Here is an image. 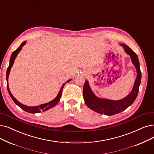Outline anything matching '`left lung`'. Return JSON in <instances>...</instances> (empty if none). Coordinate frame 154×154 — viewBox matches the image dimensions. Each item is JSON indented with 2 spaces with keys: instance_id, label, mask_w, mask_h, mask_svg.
Listing matches in <instances>:
<instances>
[{
  "instance_id": "obj_1",
  "label": "left lung",
  "mask_w": 154,
  "mask_h": 154,
  "mask_svg": "<svg viewBox=\"0 0 154 154\" xmlns=\"http://www.w3.org/2000/svg\"><path fill=\"white\" fill-rule=\"evenodd\" d=\"M123 46L125 51L128 54L131 58L133 64L135 65L137 69V76L135 81L131 92L123 99L118 101H112L109 99H100L97 97L91 91L89 83L85 81L83 88V96L85 103L90 109L100 114L112 116L122 112L125 110L134 102L139 91V86L141 82L142 73L140 71L139 60L137 55L133 51L129 46L125 44H120Z\"/></svg>"
}]
</instances>
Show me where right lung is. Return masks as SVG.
Wrapping results in <instances>:
<instances>
[{
	"instance_id": "obj_1",
	"label": "right lung",
	"mask_w": 154,
	"mask_h": 154,
	"mask_svg": "<svg viewBox=\"0 0 154 154\" xmlns=\"http://www.w3.org/2000/svg\"><path fill=\"white\" fill-rule=\"evenodd\" d=\"M26 44V42H24L23 43H21V45L19 46V47L16 50L14 51H13L12 55H11V59H10V62H9V65L8 66V70H7V73H6V80H7V88H8V91L9 92V94L10 96L11 97V98L12 99L13 101H14V102L16 103V104H17L19 107H20L21 109H23L24 111H26V112H30V113H37V112H42V111H46L48 110L51 108H53V107H54L58 103V101H60V97H61V96H62V89L63 88L64 85H65V84L66 82H69L71 79L69 80V81H66L65 83H64L62 88L60 89V92H58L57 96L53 99L51 101L48 103H46V104H42V105H39V106H25L21 103H20L17 100L14 98V97L12 96V94H11L10 90H9V84H8V77H9V72H10V70H11V69L12 67V66L13 65V63H14V62L15 60V59L17 55V54L19 53V52L21 51V50L22 49V47L23 46Z\"/></svg>"
}]
</instances>
